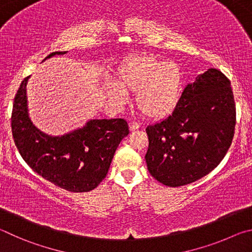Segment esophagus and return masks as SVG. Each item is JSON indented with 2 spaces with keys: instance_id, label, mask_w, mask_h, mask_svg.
Returning <instances> with one entry per match:
<instances>
[{
  "instance_id": "1",
  "label": "esophagus",
  "mask_w": 252,
  "mask_h": 252,
  "mask_svg": "<svg viewBox=\"0 0 252 252\" xmlns=\"http://www.w3.org/2000/svg\"><path fill=\"white\" fill-rule=\"evenodd\" d=\"M128 126H129V130H130V131H134V130H136V129H138L139 127H140L139 124L136 123V122H130Z\"/></svg>"
}]
</instances>
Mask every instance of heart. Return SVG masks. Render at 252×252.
I'll return each instance as SVG.
<instances>
[{
    "label": "heart",
    "instance_id": "b5f03b06",
    "mask_svg": "<svg viewBox=\"0 0 252 252\" xmlns=\"http://www.w3.org/2000/svg\"><path fill=\"white\" fill-rule=\"evenodd\" d=\"M184 76L175 62H165L153 55H131L117 72V83L106 84L108 99L117 107L128 101L135 93V105L143 115L153 119L167 116L182 97Z\"/></svg>",
    "mask_w": 252,
    "mask_h": 252
}]
</instances>
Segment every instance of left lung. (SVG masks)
Here are the masks:
<instances>
[{
  "label": "left lung",
  "instance_id": "left-lung-1",
  "mask_svg": "<svg viewBox=\"0 0 252 252\" xmlns=\"http://www.w3.org/2000/svg\"><path fill=\"white\" fill-rule=\"evenodd\" d=\"M236 125L230 81L209 68L185 87L169 116L147 126L149 173L169 187L196 182L222 160Z\"/></svg>",
  "mask_w": 252,
  "mask_h": 252
}]
</instances>
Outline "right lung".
<instances>
[{
    "mask_svg": "<svg viewBox=\"0 0 252 252\" xmlns=\"http://www.w3.org/2000/svg\"><path fill=\"white\" fill-rule=\"evenodd\" d=\"M66 53L54 52L44 61ZM29 78L21 83L12 110L13 138L22 158L57 187L73 192L93 190L106 177L119 143L129 133L126 121L88 119L85 125L64 135L45 134L30 117Z\"/></svg>",
    "mask_w": 252,
    "mask_h": 252,
    "instance_id": "right-lung-1",
    "label": "right lung"
}]
</instances>
